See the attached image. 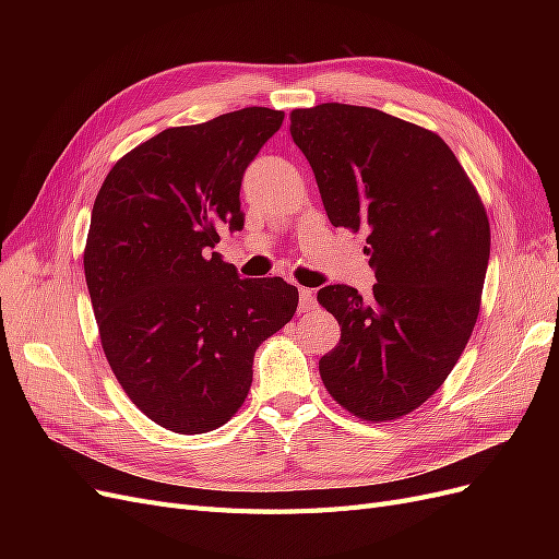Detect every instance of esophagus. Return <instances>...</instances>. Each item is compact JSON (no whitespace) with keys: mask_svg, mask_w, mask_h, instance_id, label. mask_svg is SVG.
I'll list each match as a JSON object with an SVG mask.
<instances>
[{"mask_svg":"<svg viewBox=\"0 0 559 559\" xmlns=\"http://www.w3.org/2000/svg\"><path fill=\"white\" fill-rule=\"evenodd\" d=\"M298 300H300V310H312L317 306V298H314V292L308 289V286H300L298 289Z\"/></svg>","mask_w":559,"mask_h":559,"instance_id":"1","label":"esophagus"}]
</instances>
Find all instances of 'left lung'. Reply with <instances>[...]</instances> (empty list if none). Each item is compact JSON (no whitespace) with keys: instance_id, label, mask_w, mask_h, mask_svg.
Listing matches in <instances>:
<instances>
[{"instance_id":"obj_1","label":"left lung","mask_w":559,"mask_h":559,"mask_svg":"<svg viewBox=\"0 0 559 559\" xmlns=\"http://www.w3.org/2000/svg\"><path fill=\"white\" fill-rule=\"evenodd\" d=\"M329 222L366 230L373 294L329 284L317 300L341 324L319 359L329 394L368 421L419 408L468 343L489 261V222L450 146L380 109L326 103L292 111Z\"/></svg>"}]
</instances>
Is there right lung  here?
<instances>
[{"label":"right lung","mask_w":559,"mask_h":559,"mask_svg":"<svg viewBox=\"0 0 559 559\" xmlns=\"http://www.w3.org/2000/svg\"><path fill=\"white\" fill-rule=\"evenodd\" d=\"M284 111L247 107L167 128L99 189L83 270L99 341L130 401L175 433H207L245 403L253 354L292 321L298 289L242 280L214 251L242 230L240 186Z\"/></svg>","instance_id":"add662e5"}]
</instances>
